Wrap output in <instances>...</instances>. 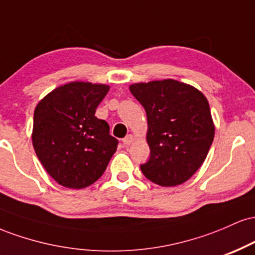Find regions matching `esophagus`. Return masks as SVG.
<instances>
[{
    "label": "esophagus",
    "mask_w": 255,
    "mask_h": 255,
    "mask_svg": "<svg viewBox=\"0 0 255 255\" xmlns=\"http://www.w3.org/2000/svg\"><path fill=\"white\" fill-rule=\"evenodd\" d=\"M133 140H134V137H133V135H130V134H128L127 136L125 137L124 140H122V141H124V144L126 145V146H129L131 142H133Z\"/></svg>",
    "instance_id": "obj_1"
}]
</instances>
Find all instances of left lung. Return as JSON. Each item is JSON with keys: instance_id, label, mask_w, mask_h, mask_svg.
<instances>
[{"instance_id": "8db88e82", "label": "left lung", "mask_w": 255, "mask_h": 255, "mask_svg": "<svg viewBox=\"0 0 255 255\" xmlns=\"http://www.w3.org/2000/svg\"><path fill=\"white\" fill-rule=\"evenodd\" d=\"M147 115L150 158L142 174L163 187L189 180L209 153L215 126L200 91L172 79L130 85Z\"/></svg>"}]
</instances>
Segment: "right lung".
Returning <instances> with one entry per match:
<instances>
[{
  "mask_svg": "<svg viewBox=\"0 0 255 255\" xmlns=\"http://www.w3.org/2000/svg\"><path fill=\"white\" fill-rule=\"evenodd\" d=\"M109 86L74 81L57 87L38 103L32 142L48 174L63 187L95 183L109 164L119 140L95 116Z\"/></svg>",
  "mask_w": 255,
  "mask_h": 255,
  "instance_id": "add662e5",
  "label": "right lung"
}]
</instances>
